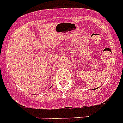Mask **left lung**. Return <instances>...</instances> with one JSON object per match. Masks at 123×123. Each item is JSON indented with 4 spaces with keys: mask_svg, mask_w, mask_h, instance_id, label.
I'll return each instance as SVG.
<instances>
[{
    "mask_svg": "<svg viewBox=\"0 0 123 123\" xmlns=\"http://www.w3.org/2000/svg\"><path fill=\"white\" fill-rule=\"evenodd\" d=\"M97 89V88H94V89H93V90H94V89Z\"/></svg>",
    "mask_w": 123,
    "mask_h": 123,
    "instance_id": "left-lung-1",
    "label": "left lung"
}]
</instances>
